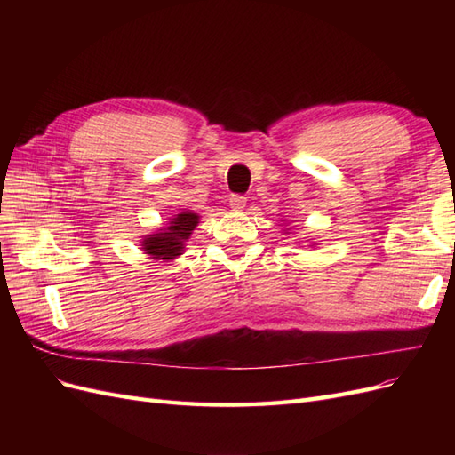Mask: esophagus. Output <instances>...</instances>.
Here are the masks:
<instances>
[{"label": "esophagus", "mask_w": 455, "mask_h": 455, "mask_svg": "<svg viewBox=\"0 0 455 455\" xmlns=\"http://www.w3.org/2000/svg\"><path fill=\"white\" fill-rule=\"evenodd\" d=\"M229 206H231V211H243L246 206V197L244 196H231Z\"/></svg>", "instance_id": "34e87169"}]
</instances>
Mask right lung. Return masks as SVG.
<instances>
[{
    "label": "right lung",
    "instance_id": "right-lung-1",
    "mask_svg": "<svg viewBox=\"0 0 455 455\" xmlns=\"http://www.w3.org/2000/svg\"><path fill=\"white\" fill-rule=\"evenodd\" d=\"M199 224V214L191 211H182L171 218L169 226L157 229L151 235L142 239V249L154 259H174L184 252V243L191 237V231Z\"/></svg>",
    "mask_w": 455,
    "mask_h": 455
}]
</instances>
